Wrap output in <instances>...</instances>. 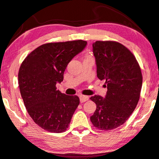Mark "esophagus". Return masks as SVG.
Listing matches in <instances>:
<instances>
[{"label":"esophagus","mask_w":159,"mask_h":159,"mask_svg":"<svg viewBox=\"0 0 159 159\" xmlns=\"http://www.w3.org/2000/svg\"><path fill=\"white\" fill-rule=\"evenodd\" d=\"M80 98V103H83L88 101L89 99V97L88 96H85V95H80L79 96Z\"/></svg>","instance_id":"obj_1"}]
</instances>
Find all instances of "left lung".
<instances>
[{
  "mask_svg": "<svg viewBox=\"0 0 159 159\" xmlns=\"http://www.w3.org/2000/svg\"><path fill=\"white\" fill-rule=\"evenodd\" d=\"M92 48L97 76L106 80L108 90L105 97H90L97 105L90 120L95 127L108 131L122 125L136 107L142 73L134 54L120 43L97 41Z\"/></svg>",
  "mask_w": 159,
  "mask_h": 159,
  "instance_id": "left-lung-1",
  "label": "left lung"
}]
</instances>
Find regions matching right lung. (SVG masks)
<instances>
[{
  "mask_svg": "<svg viewBox=\"0 0 159 159\" xmlns=\"http://www.w3.org/2000/svg\"><path fill=\"white\" fill-rule=\"evenodd\" d=\"M86 45L83 40L48 43L22 62L18 75L20 92L28 114L43 129L61 133L70 125L79 98L62 94L56 85L63 80L69 62Z\"/></svg>",
  "mask_w": 159,
  "mask_h": 159,
  "instance_id": "add662e5",
  "label": "right lung"
}]
</instances>
